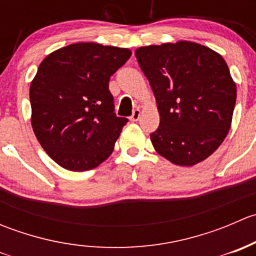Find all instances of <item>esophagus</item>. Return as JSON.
<instances>
[{
    "label": "esophagus",
    "instance_id": "34e87169",
    "mask_svg": "<svg viewBox=\"0 0 256 256\" xmlns=\"http://www.w3.org/2000/svg\"><path fill=\"white\" fill-rule=\"evenodd\" d=\"M140 115H141V110L140 109H135L132 112V115L130 116V120L131 121H138V118H140Z\"/></svg>",
    "mask_w": 256,
    "mask_h": 256
}]
</instances>
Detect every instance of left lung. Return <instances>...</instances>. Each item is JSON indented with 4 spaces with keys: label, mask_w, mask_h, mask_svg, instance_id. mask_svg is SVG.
<instances>
[{
    "label": "left lung",
    "mask_w": 256,
    "mask_h": 256,
    "mask_svg": "<svg viewBox=\"0 0 256 256\" xmlns=\"http://www.w3.org/2000/svg\"><path fill=\"white\" fill-rule=\"evenodd\" d=\"M160 112L151 134L157 154L177 166H194L210 156L232 126L236 86L226 60L190 40L135 50Z\"/></svg>",
    "instance_id": "1"
}]
</instances>
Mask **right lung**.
Returning <instances> with one entry per match:
<instances>
[{
  "instance_id": "obj_1",
  "label": "right lung",
  "mask_w": 256,
  "mask_h": 256,
  "mask_svg": "<svg viewBox=\"0 0 256 256\" xmlns=\"http://www.w3.org/2000/svg\"><path fill=\"white\" fill-rule=\"evenodd\" d=\"M128 48L79 42L52 52L30 82L33 131L48 156L74 172L95 168L112 154L128 118L114 112L110 76Z\"/></svg>"
}]
</instances>
